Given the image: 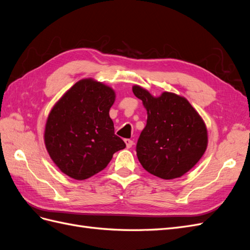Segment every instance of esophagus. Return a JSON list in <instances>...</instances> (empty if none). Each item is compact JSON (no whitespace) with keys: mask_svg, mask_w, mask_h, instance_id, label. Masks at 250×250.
<instances>
[{"mask_svg":"<svg viewBox=\"0 0 250 250\" xmlns=\"http://www.w3.org/2000/svg\"><path fill=\"white\" fill-rule=\"evenodd\" d=\"M124 142H125V144H126V147H127V148H131V147H132L133 141H131L130 139H125Z\"/></svg>","mask_w":250,"mask_h":250,"instance_id":"obj_1","label":"esophagus"}]
</instances>
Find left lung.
Here are the masks:
<instances>
[{
    "label": "left lung",
    "mask_w": 250,
    "mask_h": 250,
    "mask_svg": "<svg viewBox=\"0 0 250 250\" xmlns=\"http://www.w3.org/2000/svg\"><path fill=\"white\" fill-rule=\"evenodd\" d=\"M135 97L147 109V124L137 143L143 168L163 179L183 176L199 162L208 146L206 125L185 98L165 92L154 98L138 85Z\"/></svg>",
    "instance_id": "left-lung-1"
}]
</instances>
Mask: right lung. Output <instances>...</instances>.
Masks as SVG:
<instances>
[{
	"instance_id": "1",
	"label": "right lung",
	"mask_w": 250,
	"mask_h": 250,
	"mask_svg": "<svg viewBox=\"0 0 250 250\" xmlns=\"http://www.w3.org/2000/svg\"><path fill=\"white\" fill-rule=\"evenodd\" d=\"M115 92L92 79L80 80L51 110L44 143L52 161L67 176L83 180L107 167L126 147L115 134L109 109Z\"/></svg>"
}]
</instances>
